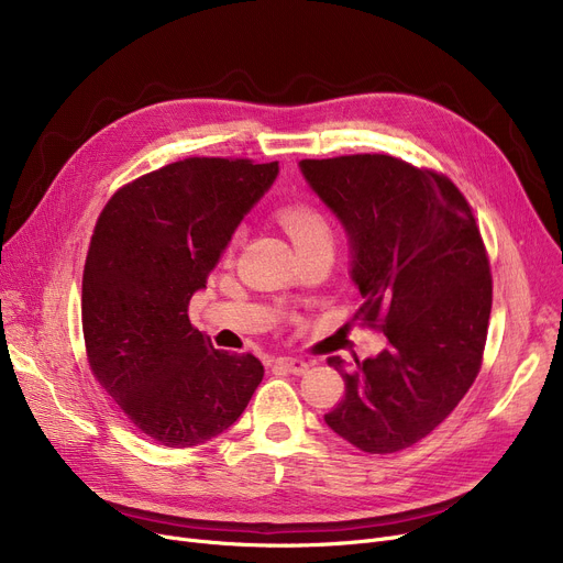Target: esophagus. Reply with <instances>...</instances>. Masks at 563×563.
Returning a JSON list of instances; mask_svg holds the SVG:
<instances>
[{
	"label": "esophagus",
	"instance_id": "1",
	"mask_svg": "<svg viewBox=\"0 0 563 563\" xmlns=\"http://www.w3.org/2000/svg\"><path fill=\"white\" fill-rule=\"evenodd\" d=\"M276 367H280V369H285L289 374L301 376V374H306L310 369V363H306L303 358H278Z\"/></svg>",
	"mask_w": 563,
	"mask_h": 563
}]
</instances>
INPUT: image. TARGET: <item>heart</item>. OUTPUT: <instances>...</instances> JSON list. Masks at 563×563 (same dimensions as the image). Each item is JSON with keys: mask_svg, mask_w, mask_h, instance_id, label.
Here are the masks:
<instances>
[{"mask_svg": "<svg viewBox=\"0 0 563 563\" xmlns=\"http://www.w3.org/2000/svg\"><path fill=\"white\" fill-rule=\"evenodd\" d=\"M278 223L289 234V240L297 246L299 253L312 251V249H333V223L329 214L317 207L314 202H287L276 212Z\"/></svg>", "mask_w": 563, "mask_h": 563, "instance_id": "obj_1", "label": "heart"}]
</instances>
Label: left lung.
Segmentation results:
<instances>
[{
	"label": "left lung",
	"mask_w": 563,
	"mask_h": 563,
	"mask_svg": "<svg viewBox=\"0 0 563 563\" xmlns=\"http://www.w3.org/2000/svg\"><path fill=\"white\" fill-rule=\"evenodd\" d=\"M301 170L351 240L356 319L388 338L353 369L329 358L344 397L323 420L367 454L406 450L482 369L493 278L479 225L448 175L390 155L303 159Z\"/></svg>",
	"instance_id": "obj_1"
}]
</instances>
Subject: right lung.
I'll return each mask as SVG.
<instances>
[{"instance_id": "obj_1", "label": "right lung", "mask_w": 563, "mask_h": 563, "mask_svg": "<svg viewBox=\"0 0 563 563\" xmlns=\"http://www.w3.org/2000/svg\"><path fill=\"white\" fill-rule=\"evenodd\" d=\"M278 162L189 157L118 189L98 217L81 278L86 358L125 418L164 448L223 433L264 376L253 353L214 349L189 301Z\"/></svg>"}]
</instances>
